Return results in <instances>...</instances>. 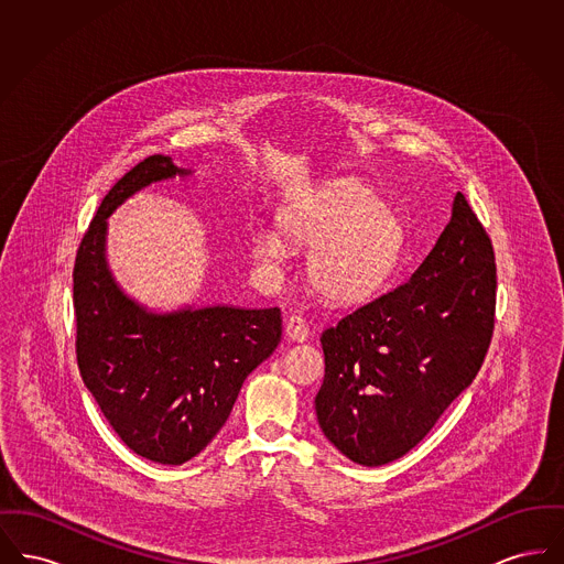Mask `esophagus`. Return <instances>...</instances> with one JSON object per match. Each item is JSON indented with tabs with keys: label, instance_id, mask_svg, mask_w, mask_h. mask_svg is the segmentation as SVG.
Here are the masks:
<instances>
[{
	"label": "esophagus",
	"instance_id": "1",
	"mask_svg": "<svg viewBox=\"0 0 564 564\" xmlns=\"http://www.w3.org/2000/svg\"><path fill=\"white\" fill-rule=\"evenodd\" d=\"M285 336L292 343H304L308 338V325L300 317V315H292L285 322Z\"/></svg>",
	"mask_w": 564,
	"mask_h": 564
}]
</instances>
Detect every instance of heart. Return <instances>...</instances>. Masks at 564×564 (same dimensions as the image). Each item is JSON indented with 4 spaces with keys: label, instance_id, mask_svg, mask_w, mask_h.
<instances>
[{
    "label": "heart",
    "instance_id": "obj_1",
    "mask_svg": "<svg viewBox=\"0 0 564 564\" xmlns=\"http://www.w3.org/2000/svg\"><path fill=\"white\" fill-rule=\"evenodd\" d=\"M279 228L286 241L315 247L308 260V279L319 294L350 304L375 294L393 269L402 228L384 209L372 189L357 182H340L317 194L311 203L281 215ZM279 232H258L253 253L269 264L288 256Z\"/></svg>",
    "mask_w": 564,
    "mask_h": 564
}]
</instances>
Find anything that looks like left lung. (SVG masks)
Segmentation results:
<instances>
[{
  "mask_svg": "<svg viewBox=\"0 0 564 564\" xmlns=\"http://www.w3.org/2000/svg\"><path fill=\"white\" fill-rule=\"evenodd\" d=\"M495 290L492 245L456 192L448 226L412 276L323 332L315 412L325 437L366 467L412 451L482 368Z\"/></svg>",
  "mask_w": 564,
  "mask_h": 564,
  "instance_id": "left-lung-1",
  "label": "left lung"
}]
</instances>
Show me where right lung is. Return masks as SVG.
I'll use <instances>...</instances> for the list:
<instances>
[{
	"instance_id": "right-lung-1",
	"label": "right lung",
	"mask_w": 564,
	"mask_h": 564,
	"mask_svg": "<svg viewBox=\"0 0 564 564\" xmlns=\"http://www.w3.org/2000/svg\"><path fill=\"white\" fill-rule=\"evenodd\" d=\"M154 154L109 189L74 267L76 352L86 389L139 456L182 465L224 427L251 375L281 340V311L228 304L156 313L124 294L106 256L108 217L139 189L188 177Z\"/></svg>"
}]
</instances>
